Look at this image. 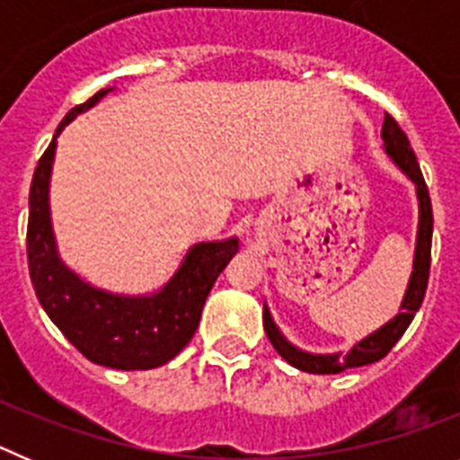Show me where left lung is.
<instances>
[{
    "instance_id": "left-lung-1",
    "label": "left lung",
    "mask_w": 460,
    "mask_h": 460,
    "mask_svg": "<svg viewBox=\"0 0 460 460\" xmlns=\"http://www.w3.org/2000/svg\"><path fill=\"white\" fill-rule=\"evenodd\" d=\"M382 149L392 158V164L396 165L401 172L408 177L414 184V195H417V239H414V258H412V271H410L408 288H405V295L401 299V306L398 313L392 320L377 327L376 332H371L368 336H364L361 341H357L350 350L345 352H308L296 348L292 341L286 339V334L280 332L279 324L271 318L270 306L265 304L262 308V324H265L267 339L271 341L274 350L279 352L288 364H292L295 368L304 373H341L348 371V368L367 367L373 361H380L382 357L392 350L394 345L398 343V339L405 334V329L412 323L414 313L420 311L421 302H424L426 286H429V270H430V237H433V209H430V198L429 189H426L424 174H421L420 164H417V156H414L412 147H410V140L405 137V133L401 131V126L394 121V117H385V124H382Z\"/></svg>"
}]
</instances>
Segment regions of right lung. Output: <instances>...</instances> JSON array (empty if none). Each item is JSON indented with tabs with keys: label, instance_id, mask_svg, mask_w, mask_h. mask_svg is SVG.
Masks as SVG:
<instances>
[{
	"label": "right lung",
	"instance_id": "1",
	"mask_svg": "<svg viewBox=\"0 0 460 460\" xmlns=\"http://www.w3.org/2000/svg\"><path fill=\"white\" fill-rule=\"evenodd\" d=\"M115 87L101 89L57 126L50 147L36 165L30 189L27 260L40 306L89 361L119 371H147L184 350L200 323L202 306L218 274L237 255L239 239L193 243L168 283L147 295H124L92 286L57 251L50 217V177L57 137L73 119Z\"/></svg>",
	"mask_w": 460,
	"mask_h": 460
}]
</instances>
